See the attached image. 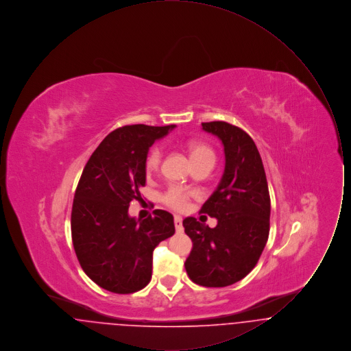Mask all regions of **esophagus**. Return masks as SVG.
<instances>
[{
  "mask_svg": "<svg viewBox=\"0 0 351 351\" xmlns=\"http://www.w3.org/2000/svg\"><path fill=\"white\" fill-rule=\"evenodd\" d=\"M173 223H175L176 232H178V233H182V232H183V219H182V217L175 216V218H173Z\"/></svg>",
  "mask_w": 351,
  "mask_h": 351,
  "instance_id": "1",
  "label": "esophagus"
}]
</instances>
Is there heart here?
<instances>
[{"label": "heart", "mask_w": 351, "mask_h": 351, "mask_svg": "<svg viewBox=\"0 0 351 351\" xmlns=\"http://www.w3.org/2000/svg\"><path fill=\"white\" fill-rule=\"evenodd\" d=\"M188 152H189V156H191V160L192 163L195 162H199V160H205V159H210V160H215L216 155L213 150L204 145L200 142H192L189 146H188ZM160 162H162V149L160 147H154L149 151L147 156H146V160H145V168H146V172L147 173H152L155 172L159 166H160ZM195 193L193 192H189V191H185L183 188H179V186H172L169 188L167 192L165 193L163 196V202L169 206L171 209H175V210H179V212H183L186 208H188V204H189V199L193 196Z\"/></svg>", "instance_id": "heart-1"}]
</instances>
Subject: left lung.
Here are the masks:
<instances>
[{"label":"left lung","instance_id":"left-lung-1","mask_svg":"<svg viewBox=\"0 0 351 351\" xmlns=\"http://www.w3.org/2000/svg\"><path fill=\"white\" fill-rule=\"evenodd\" d=\"M225 151V171L201 213L217 218L209 228L196 218L183 221L193 247L184 266L202 287H226L243 279L258 263L267 243L271 201L261 154L250 135L223 121L202 122Z\"/></svg>","mask_w":351,"mask_h":351}]
</instances>
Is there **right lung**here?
<instances>
[{"instance_id":"right-lung-1","label":"right lung","mask_w":351,"mask_h":351,"mask_svg":"<svg viewBox=\"0 0 351 351\" xmlns=\"http://www.w3.org/2000/svg\"><path fill=\"white\" fill-rule=\"evenodd\" d=\"M175 125H129L106 135L77 184L71 215L72 242L84 272L101 288L133 293L150 283L152 251L175 233L173 217L156 209L135 219L129 205L141 200L145 160L156 139Z\"/></svg>"}]
</instances>
